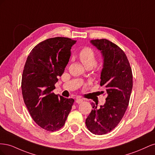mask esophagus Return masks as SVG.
I'll return each mask as SVG.
<instances>
[{
	"label": "esophagus",
	"mask_w": 155,
	"mask_h": 155,
	"mask_svg": "<svg viewBox=\"0 0 155 155\" xmlns=\"http://www.w3.org/2000/svg\"><path fill=\"white\" fill-rule=\"evenodd\" d=\"M83 101V100L81 99V98H77L76 100V102L77 103V104H81Z\"/></svg>",
	"instance_id": "34e87169"
}]
</instances>
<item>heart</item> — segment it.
<instances>
[{"label":"heart","instance_id":"obj_1","mask_svg":"<svg viewBox=\"0 0 155 155\" xmlns=\"http://www.w3.org/2000/svg\"><path fill=\"white\" fill-rule=\"evenodd\" d=\"M79 59L85 67H93L96 63V55L92 48H83L79 53Z\"/></svg>","mask_w":155,"mask_h":155}]
</instances>
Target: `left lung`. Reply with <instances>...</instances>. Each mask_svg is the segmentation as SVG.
Segmentation results:
<instances>
[{
    "mask_svg": "<svg viewBox=\"0 0 155 155\" xmlns=\"http://www.w3.org/2000/svg\"><path fill=\"white\" fill-rule=\"evenodd\" d=\"M91 43L104 58L100 85L105 88L107 97L100 108L91 103L93 109L85 124L92 133L102 135L113 130L125 114L133 88V74L127 58L118 46L105 39Z\"/></svg>",
    "mask_w": 155,
    "mask_h": 155,
    "instance_id": "1",
    "label": "left lung"
}]
</instances>
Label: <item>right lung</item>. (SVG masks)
Wrapping results in <instances>:
<instances>
[{"label":"right lung","mask_w":155,"mask_h":155,"mask_svg":"<svg viewBox=\"0 0 155 155\" xmlns=\"http://www.w3.org/2000/svg\"><path fill=\"white\" fill-rule=\"evenodd\" d=\"M76 42L67 37L48 39L36 45L26 59L22 76V97L33 120L46 130L62 127L74 102L52 91Z\"/></svg>","instance_id":"obj_1"}]
</instances>
